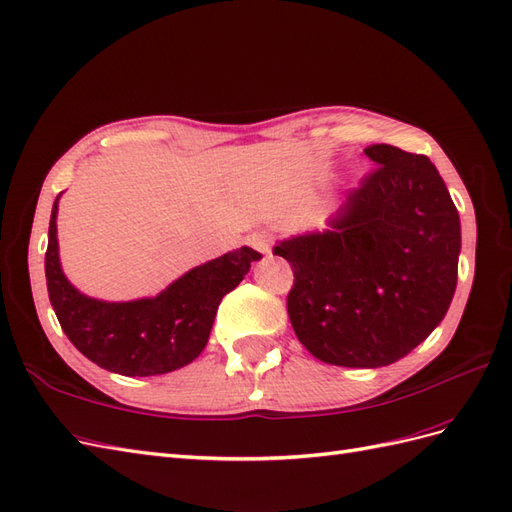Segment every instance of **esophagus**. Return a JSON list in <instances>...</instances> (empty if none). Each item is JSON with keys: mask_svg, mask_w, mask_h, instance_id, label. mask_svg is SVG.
Returning a JSON list of instances; mask_svg holds the SVG:
<instances>
[{"mask_svg": "<svg viewBox=\"0 0 512 512\" xmlns=\"http://www.w3.org/2000/svg\"><path fill=\"white\" fill-rule=\"evenodd\" d=\"M247 243H250L254 250H258V252H262V254H271V245H269V239L265 237V234H250V237H247Z\"/></svg>", "mask_w": 512, "mask_h": 512, "instance_id": "esophagus-1", "label": "esophagus"}]
</instances>
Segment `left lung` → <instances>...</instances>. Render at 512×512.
Masks as SVG:
<instances>
[{"instance_id":"1","label":"left lung","mask_w":512,"mask_h":512,"mask_svg":"<svg viewBox=\"0 0 512 512\" xmlns=\"http://www.w3.org/2000/svg\"><path fill=\"white\" fill-rule=\"evenodd\" d=\"M377 165L327 217L323 230L273 245L295 284L288 316L325 364L398 362L444 321L457 288L461 219L431 159L372 144Z\"/></svg>"}]
</instances>
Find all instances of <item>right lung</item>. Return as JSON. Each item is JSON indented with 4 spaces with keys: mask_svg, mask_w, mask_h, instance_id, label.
I'll list each match as a JSON object with an SVG mask.
<instances>
[{
    "mask_svg": "<svg viewBox=\"0 0 512 512\" xmlns=\"http://www.w3.org/2000/svg\"><path fill=\"white\" fill-rule=\"evenodd\" d=\"M55 198L45 275L55 316L75 347L96 366L124 377L165 375L191 364L209 342L219 301L237 288L262 254L239 247L189 269L155 297L105 301L88 297L64 275Z\"/></svg>",
    "mask_w": 512,
    "mask_h": 512,
    "instance_id": "right-lung-1",
    "label": "right lung"
}]
</instances>
